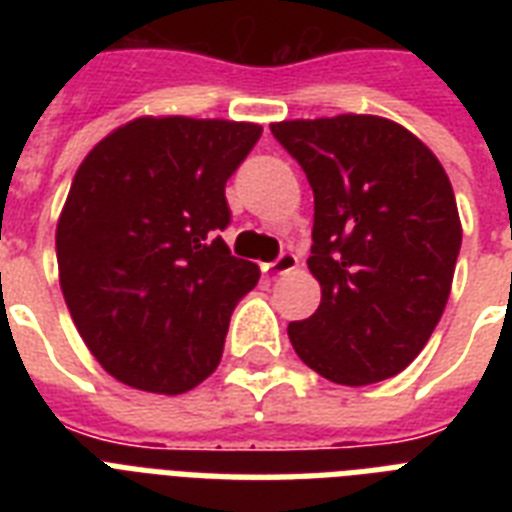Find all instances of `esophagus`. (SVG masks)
I'll return each mask as SVG.
<instances>
[{
	"label": "esophagus",
	"instance_id": "obj_1",
	"mask_svg": "<svg viewBox=\"0 0 512 512\" xmlns=\"http://www.w3.org/2000/svg\"><path fill=\"white\" fill-rule=\"evenodd\" d=\"M268 271H271V276H284V273L295 271L297 268V255H292V252H281L276 260H273L271 265H265Z\"/></svg>",
	"mask_w": 512,
	"mask_h": 512
}]
</instances>
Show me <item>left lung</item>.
Masks as SVG:
<instances>
[{
	"label": "left lung",
	"mask_w": 512,
	"mask_h": 512,
	"mask_svg": "<svg viewBox=\"0 0 512 512\" xmlns=\"http://www.w3.org/2000/svg\"><path fill=\"white\" fill-rule=\"evenodd\" d=\"M313 188L308 268L321 305L287 327L305 364L337 385L404 372L452 292L462 225L449 177L420 138L369 114L271 124Z\"/></svg>",
	"instance_id": "8db88e82"
}]
</instances>
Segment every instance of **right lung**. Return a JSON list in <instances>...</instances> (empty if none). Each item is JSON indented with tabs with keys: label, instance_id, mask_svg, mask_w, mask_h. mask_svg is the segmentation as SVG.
<instances>
[{
	"label": "right lung",
	"instance_id": "right-lung-1",
	"mask_svg": "<svg viewBox=\"0 0 512 512\" xmlns=\"http://www.w3.org/2000/svg\"><path fill=\"white\" fill-rule=\"evenodd\" d=\"M263 127L140 116L84 156L60 212V289L84 345L124 385L177 396L215 372L260 268L220 231L225 183Z\"/></svg>",
	"mask_w": 512,
	"mask_h": 512
}]
</instances>
